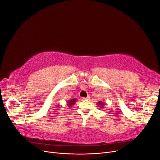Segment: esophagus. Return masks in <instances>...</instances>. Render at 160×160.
I'll return each instance as SVG.
<instances>
[{"label": "esophagus", "instance_id": "1", "mask_svg": "<svg viewBox=\"0 0 160 160\" xmlns=\"http://www.w3.org/2000/svg\"><path fill=\"white\" fill-rule=\"evenodd\" d=\"M89 99V95H88L87 98H83V99Z\"/></svg>", "mask_w": 160, "mask_h": 160}]
</instances>
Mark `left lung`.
Segmentation results:
<instances>
[{
  "mask_svg": "<svg viewBox=\"0 0 160 160\" xmlns=\"http://www.w3.org/2000/svg\"><path fill=\"white\" fill-rule=\"evenodd\" d=\"M97 105H99V106H100L101 108H103V107H104V105H105V103L101 102V101H99V102H98V103H97Z\"/></svg>",
  "mask_w": 160,
  "mask_h": 160,
  "instance_id": "left-lung-1",
  "label": "left lung"
}]
</instances>
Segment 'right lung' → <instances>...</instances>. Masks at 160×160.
<instances>
[{"label": "right lung", "instance_id": "add662e5", "mask_svg": "<svg viewBox=\"0 0 160 160\" xmlns=\"http://www.w3.org/2000/svg\"><path fill=\"white\" fill-rule=\"evenodd\" d=\"M77 99H72L69 101H67V105L69 106V107H71V105H73L75 104V103L76 102Z\"/></svg>", "mask_w": 160, "mask_h": 160}]
</instances>
